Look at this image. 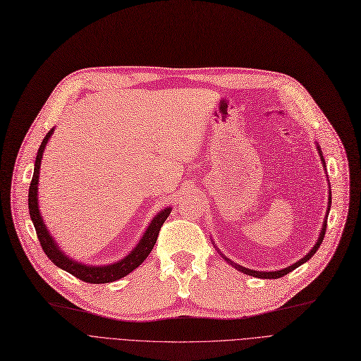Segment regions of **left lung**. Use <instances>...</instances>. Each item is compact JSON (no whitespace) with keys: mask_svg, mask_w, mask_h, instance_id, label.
Here are the masks:
<instances>
[{"mask_svg":"<svg viewBox=\"0 0 361 361\" xmlns=\"http://www.w3.org/2000/svg\"><path fill=\"white\" fill-rule=\"evenodd\" d=\"M317 150H319V155H320V159H322V162H324V165H325V159H324V157H322V150L319 149V146H317ZM329 206H328V211H326V218H325V221H324V225H322V230H320V234H319V238H317V241H316V244L313 245V249L302 257V259H300L298 262H295L294 264H291V267H288V268H283V269H281V271H274V272H263V271H253V269H247V268H244V267H240V264H237V263H233L231 260H230V263L233 264V267L235 268V269H238L240 272H243V274H245V275H252V276H256V278H263V279H276V278H281V276H283V275H287V274H290L291 271H294L295 268H298L300 264H302V263H306L317 250H319V247H320V244H322V241H324V237H325V233H326V222H328V215H329V209H331V195H329V203H328ZM219 252V250H218ZM221 253V252H219ZM225 260H228L226 259L225 256H222Z\"/></svg>","mask_w":361,"mask_h":361,"instance_id":"8db88e82","label":"left lung"}]
</instances>
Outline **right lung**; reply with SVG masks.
<instances>
[{"label":"right lung","mask_w":361,"mask_h":361,"mask_svg":"<svg viewBox=\"0 0 361 361\" xmlns=\"http://www.w3.org/2000/svg\"><path fill=\"white\" fill-rule=\"evenodd\" d=\"M52 133H54V128H51L47 133L45 139L42 140L39 149H37L33 177H32L30 187H29V212H30V219L35 225L37 240H39V243L42 245V250L49 257V260L52 263H55L60 269L71 274L73 276L79 278L85 282H89V283H108V282L117 281L135 271L139 264L149 256V253L152 252V249H154V245L157 243L162 224L171 214V207H165V209H162L154 219L150 221L147 230L145 231L143 237L140 238L136 247L133 249L124 259H121L116 263L104 264V267H92V264H85V263L73 260L71 257L66 256L61 252L60 245L55 243V240L47 230L44 219L39 212V206H37V183H39L41 161H42V155H44V149H45L49 137L52 136Z\"/></svg>","instance_id":"add662e5"}]
</instances>
